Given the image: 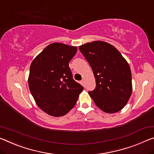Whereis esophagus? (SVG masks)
<instances>
[{"label": "esophagus", "mask_w": 154, "mask_h": 154, "mask_svg": "<svg viewBox=\"0 0 154 154\" xmlns=\"http://www.w3.org/2000/svg\"><path fill=\"white\" fill-rule=\"evenodd\" d=\"M81 82H82V84L83 85H84V84H85V81H84V79H82V81H81Z\"/></svg>", "instance_id": "1"}]
</instances>
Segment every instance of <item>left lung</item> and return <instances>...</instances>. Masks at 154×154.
Masks as SVG:
<instances>
[{"instance_id": "obj_1", "label": "left lung", "mask_w": 154, "mask_h": 154, "mask_svg": "<svg viewBox=\"0 0 154 154\" xmlns=\"http://www.w3.org/2000/svg\"><path fill=\"white\" fill-rule=\"evenodd\" d=\"M96 79L88 94L97 106L107 113L120 111L131 96V70L121 53L109 43L96 41L79 46Z\"/></svg>"}]
</instances>
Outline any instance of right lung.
<instances>
[{"mask_svg": "<svg viewBox=\"0 0 154 154\" xmlns=\"http://www.w3.org/2000/svg\"><path fill=\"white\" fill-rule=\"evenodd\" d=\"M76 46L51 44L31 63L29 87L39 108L53 116L65 115L71 109L83 90L72 78L69 62Z\"/></svg>", "mask_w": 154, "mask_h": 154, "instance_id": "1", "label": "right lung"}]
</instances>
